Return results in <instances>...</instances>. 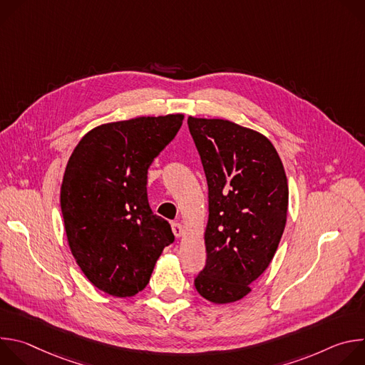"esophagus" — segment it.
Masks as SVG:
<instances>
[{
	"label": "esophagus",
	"instance_id": "34e87169",
	"mask_svg": "<svg viewBox=\"0 0 365 365\" xmlns=\"http://www.w3.org/2000/svg\"><path fill=\"white\" fill-rule=\"evenodd\" d=\"M172 231H173V234H175L176 238H180V237H183V234H185L182 225L178 224V222H173V224H172Z\"/></svg>",
	"mask_w": 365,
	"mask_h": 365
}]
</instances>
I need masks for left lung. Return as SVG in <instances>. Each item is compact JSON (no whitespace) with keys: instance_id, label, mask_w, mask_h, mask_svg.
I'll return each mask as SVG.
<instances>
[{"instance_id":"8db88e82","label":"left lung","mask_w":365,"mask_h":365,"mask_svg":"<svg viewBox=\"0 0 365 365\" xmlns=\"http://www.w3.org/2000/svg\"><path fill=\"white\" fill-rule=\"evenodd\" d=\"M207 182L206 266L197 293L217 304L251 292L283 235L289 185L273 143L255 130L221 118H187Z\"/></svg>"}]
</instances>
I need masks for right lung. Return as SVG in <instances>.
<instances>
[{"label":"right lung","instance_id":"right-lung-1","mask_svg":"<svg viewBox=\"0 0 365 365\" xmlns=\"http://www.w3.org/2000/svg\"><path fill=\"white\" fill-rule=\"evenodd\" d=\"M183 114L101 124L72 151L61 187L69 248L86 279L115 297L141 292L166 245L170 224L147 200V170L176 137Z\"/></svg>","mask_w":365,"mask_h":365}]
</instances>
